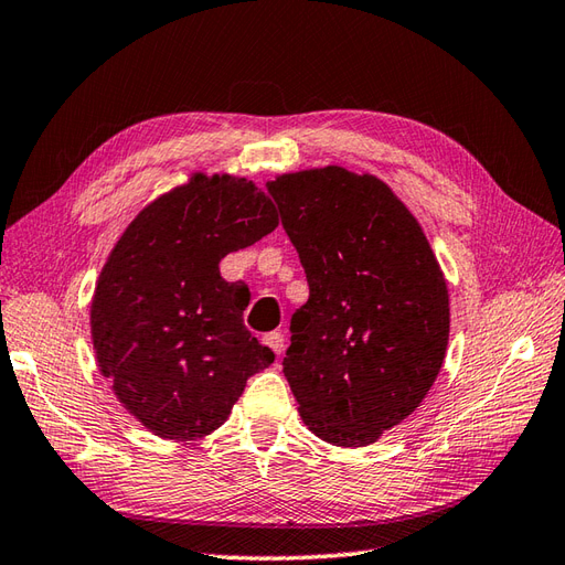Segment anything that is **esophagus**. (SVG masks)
I'll use <instances>...</instances> for the list:
<instances>
[{
	"label": "esophagus",
	"mask_w": 565,
	"mask_h": 565,
	"mask_svg": "<svg viewBox=\"0 0 565 565\" xmlns=\"http://www.w3.org/2000/svg\"><path fill=\"white\" fill-rule=\"evenodd\" d=\"M264 342H266V345H268L275 354H280V352L285 350V335L278 333V330H273V333H266V335H264Z\"/></svg>",
	"instance_id": "1"
}]
</instances>
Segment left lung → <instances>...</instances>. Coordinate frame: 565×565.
<instances>
[{"label":"left lung","mask_w":565,"mask_h":565,"mask_svg":"<svg viewBox=\"0 0 565 565\" xmlns=\"http://www.w3.org/2000/svg\"><path fill=\"white\" fill-rule=\"evenodd\" d=\"M268 194L309 282L282 360L299 415L333 446L374 444L441 371L444 273L415 215L374 174L328 164L275 177Z\"/></svg>","instance_id":"8db88e82"}]
</instances>
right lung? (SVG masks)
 <instances>
[{
  "label": "right lung",
  "instance_id": "obj_1",
  "mask_svg": "<svg viewBox=\"0 0 565 565\" xmlns=\"http://www.w3.org/2000/svg\"><path fill=\"white\" fill-rule=\"evenodd\" d=\"M278 227L254 182L194 174L131 220L95 285L90 335L103 376L148 431L194 441L215 431L273 350L246 330L244 285L220 260Z\"/></svg>",
  "mask_w": 565,
  "mask_h": 565
}]
</instances>
